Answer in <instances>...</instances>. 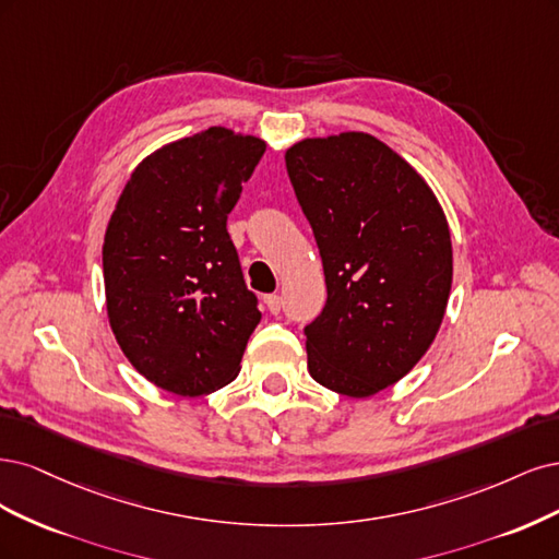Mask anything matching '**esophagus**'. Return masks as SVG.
Instances as JSON below:
<instances>
[{
    "label": "esophagus",
    "instance_id": "obj_1",
    "mask_svg": "<svg viewBox=\"0 0 559 559\" xmlns=\"http://www.w3.org/2000/svg\"><path fill=\"white\" fill-rule=\"evenodd\" d=\"M264 304H266V309L272 311V313H281V309H283L281 295H266V297H264Z\"/></svg>",
    "mask_w": 559,
    "mask_h": 559
}]
</instances>
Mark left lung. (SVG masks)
I'll use <instances>...</instances> for the list:
<instances>
[{
	"label": "left lung",
	"instance_id": "8db88e82",
	"mask_svg": "<svg viewBox=\"0 0 559 559\" xmlns=\"http://www.w3.org/2000/svg\"><path fill=\"white\" fill-rule=\"evenodd\" d=\"M322 258L328 301L304 328L313 381L371 397L435 341L453 283L445 215L420 174L365 132L285 153Z\"/></svg>",
	"mask_w": 559,
	"mask_h": 559
}]
</instances>
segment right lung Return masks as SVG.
Wrapping results in <instances>:
<instances>
[{
    "label": "right lung",
    "instance_id": "obj_1",
    "mask_svg": "<svg viewBox=\"0 0 559 559\" xmlns=\"http://www.w3.org/2000/svg\"><path fill=\"white\" fill-rule=\"evenodd\" d=\"M264 141L209 128L134 169L106 227V309L124 357L157 388L202 397L231 383L262 313L227 215Z\"/></svg>",
    "mask_w": 559,
    "mask_h": 559
}]
</instances>
